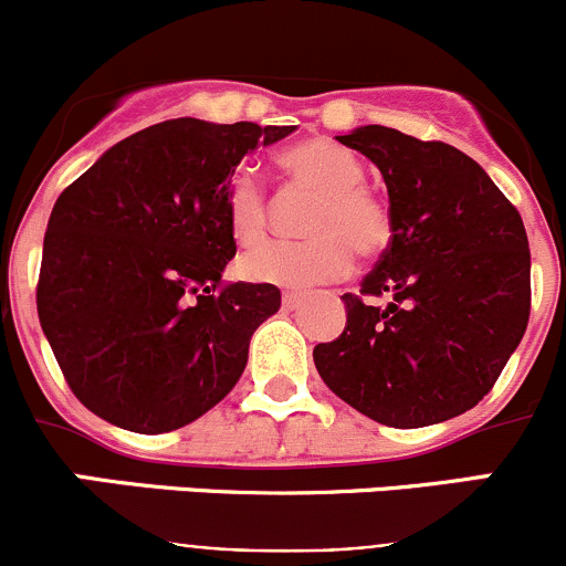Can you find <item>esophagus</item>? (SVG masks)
I'll return each mask as SVG.
<instances>
[{"label": "esophagus", "mask_w": 566, "mask_h": 566, "mask_svg": "<svg viewBox=\"0 0 566 566\" xmlns=\"http://www.w3.org/2000/svg\"><path fill=\"white\" fill-rule=\"evenodd\" d=\"M301 304H304V295H301V293H284L282 295L284 310H298Z\"/></svg>", "instance_id": "esophagus-1"}]
</instances>
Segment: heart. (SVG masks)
Listing matches in <instances>:
<instances>
[{"instance_id": "obj_1", "label": "heart", "mask_w": 566, "mask_h": 566, "mask_svg": "<svg viewBox=\"0 0 566 566\" xmlns=\"http://www.w3.org/2000/svg\"><path fill=\"white\" fill-rule=\"evenodd\" d=\"M293 182L317 193L306 219L310 241H273L247 251L238 262L243 279L287 290H310L342 279L353 265V251L373 256L391 238L386 205L361 188L364 164L331 139H310L279 158ZM224 213L235 241L256 243L265 235L268 205L251 169H238L224 191Z\"/></svg>"}]
</instances>
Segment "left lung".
Here are the masks:
<instances>
[{
  "instance_id": "1",
  "label": "left lung",
  "mask_w": 566,
  "mask_h": 566,
  "mask_svg": "<svg viewBox=\"0 0 566 566\" xmlns=\"http://www.w3.org/2000/svg\"><path fill=\"white\" fill-rule=\"evenodd\" d=\"M380 169L391 241L342 295L347 325L315 347L331 391L386 427L413 430L471 410L499 380L528 325L526 227L473 158L386 125L336 136Z\"/></svg>"
}]
</instances>
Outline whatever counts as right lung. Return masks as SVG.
<instances>
[{"label": "right lung", "mask_w": 566, "mask_h": 566, "mask_svg": "<svg viewBox=\"0 0 566 566\" xmlns=\"http://www.w3.org/2000/svg\"><path fill=\"white\" fill-rule=\"evenodd\" d=\"M295 125L180 117L108 147L51 210L38 317L84 408L130 432H172L241 380L273 284H221L235 256L227 182Z\"/></svg>", "instance_id": "1"}]
</instances>
